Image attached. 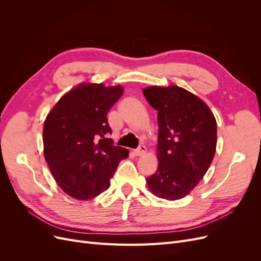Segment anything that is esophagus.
<instances>
[{
  "label": "esophagus",
  "mask_w": 261,
  "mask_h": 261,
  "mask_svg": "<svg viewBox=\"0 0 261 261\" xmlns=\"http://www.w3.org/2000/svg\"><path fill=\"white\" fill-rule=\"evenodd\" d=\"M146 151H147V148L144 145H141V146H139L138 149L134 150V154H135L136 156H140V155H144L146 153Z\"/></svg>",
  "instance_id": "esophagus-1"
}]
</instances>
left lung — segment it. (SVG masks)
Here are the masks:
<instances>
[{
    "instance_id": "8db88e82",
    "label": "left lung",
    "mask_w": 261,
    "mask_h": 261,
    "mask_svg": "<svg viewBox=\"0 0 261 261\" xmlns=\"http://www.w3.org/2000/svg\"><path fill=\"white\" fill-rule=\"evenodd\" d=\"M158 111L156 155L159 164L147 185L167 200L184 198L198 185L217 148V121L204 102L178 86L143 89Z\"/></svg>"
}]
</instances>
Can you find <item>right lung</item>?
Segmentation results:
<instances>
[{"label": "right lung", "mask_w": 261, "mask_h": 261, "mask_svg": "<svg viewBox=\"0 0 261 261\" xmlns=\"http://www.w3.org/2000/svg\"><path fill=\"white\" fill-rule=\"evenodd\" d=\"M124 92L121 85L82 83L66 92L46 115L43 153L63 192L77 200L94 198L110 187L127 149L113 145L108 112Z\"/></svg>", "instance_id": "right-lung-1"}]
</instances>
